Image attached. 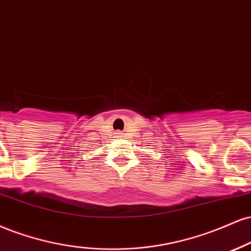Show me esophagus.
<instances>
[{
    "instance_id": "obj_1",
    "label": "esophagus",
    "mask_w": 251,
    "mask_h": 251,
    "mask_svg": "<svg viewBox=\"0 0 251 251\" xmlns=\"http://www.w3.org/2000/svg\"><path fill=\"white\" fill-rule=\"evenodd\" d=\"M115 134H116V137H121V134H122V132H121L120 130H117L116 132H115Z\"/></svg>"
}]
</instances>
